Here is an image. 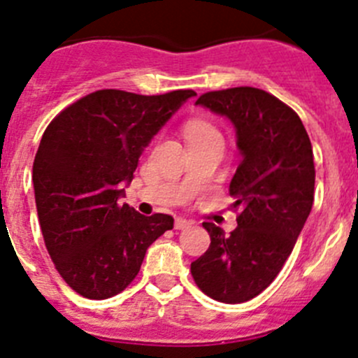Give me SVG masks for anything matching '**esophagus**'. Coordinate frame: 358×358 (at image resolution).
Returning <instances> with one entry per match:
<instances>
[{"instance_id": "obj_1", "label": "esophagus", "mask_w": 358, "mask_h": 358, "mask_svg": "<svg viewBox=\"0 0 358 358\" xmlns=\"http://www.w3.org/2000/svg\"><path fill=\"white\" fill-rule=\"evenodd\" d=\"M190 225V220H187V218L183 217H176L175 218V229H185Z\"/></svg>"}]
</instances>
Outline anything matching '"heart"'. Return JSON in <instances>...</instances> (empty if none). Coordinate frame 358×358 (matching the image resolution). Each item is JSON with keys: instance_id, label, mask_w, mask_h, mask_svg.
Instances as JSON below:
<instances>
[{"instance_id": "b5f03b06", "label": "heart", "mask_w": 358, "mask_h": 358, "mask_svg": "<svg viewBox=\"0 0 358 358\" xmlns=\"http://www.w3.org/2000/svg\"><path fill=\"white\" fill-rule=\"evenodd\" d=\"M187 138H197V136H218V131L215 129L211 124L204 122V120H190L185 127Z\"/></svg>"}]
</instances>
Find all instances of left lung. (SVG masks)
<instances>
[{"label":"left lung","mask_w":358,"mask_h":358,"mask_svg":"<svg viewBox=\"0 0 358 358\" xmlns=\"http://www.w3.org/2000/svg\"><path fill=\"white\" fill-rule=\"evenodd\" d=\"M196 105L234 126L241 161L229 194L241 211L231 236L204 222L210 248L190 273L211 299L245 303L271 285L306 224L315 197L313 148L299 115L262 89L206 92Z\"/></svg>","instance_id":"obj_1"}]
</instances>
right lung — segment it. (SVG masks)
<instances>
[{"instance_id": "right-lung-1", "label": "right lung", "mask_w": 358, "mask_h": 358, "mask_svg": "<svg viewBox=\"0 0 358 358\" xmlns=\"http://www.w3.org/2000/svg\"><path fill=\"white\" fill-rule=\"evenodd\" d=\"M194 91L161 96L103 89L62 110L33 164L34 199L55 269L87 299L122 292L173 217L120 203L140 155Z\"/></svg>"}]
</instances>
